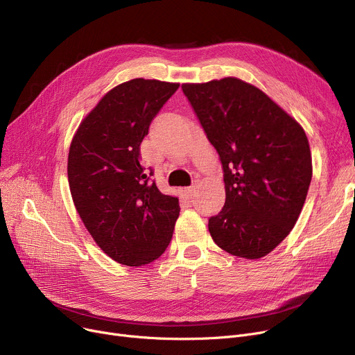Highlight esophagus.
Returning <instances> with one entry per match:
<instances>
[{
    "mask_svg": "<svg viewBox=\"0 0 355 355\" xmlns=\"http://www.w3.org/2000/svg\"><path fill=\"white\" fill-rule=\"evenodd\" d=\"M185 193H187L189 197H193L194 193H196V185H191V187H187L185 189Z\"/></svg>",
    "mask_w": 355,
    "mask_h": 355,
    "instance_id": "obj_1",
    "label": "esophagus"
}]
</instances>
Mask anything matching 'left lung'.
Returning <instances> with one entry per match:
<instances>
[{
	"mask_svg": "<svg viewBox=\"0 0 355 355\" xmlns=\"http://www.w3.org/2000/svg\"><path fill=\"white\" fill-rule=\"evenodd\" d=\"M223 166L225 207L209 218L214 243L260 259L291 233L312 178L305 130L265 93L236 78L184 83Z\"/></svg>",
	"mask_w": 355,
	"mask_h": 355,
	"instance_id": "obj_1",
	"label": "left lung"
}]
</instances>
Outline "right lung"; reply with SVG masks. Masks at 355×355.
<instances>
[{
    "label": "right lung",
    "instance_id": "right-lung-1",
    "mask_svg": "<svg viewBox=\"0 0 355 355\" xmlns=\"http://www.w3.org/2000/svg\"><path fill=\"white\" fill-rule=\"evenodd\" d=\"M178 83L134 79L107 92L73 137L67 177L83 225L118 263L154 262L170 245L178 197L162 194L141 164L149 125Z\"/></svg>",
    "mask_w": 355,
    "mask_h": 355
}]
</instances>
